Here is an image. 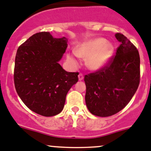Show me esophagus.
Here are the masks:
<instances>
[{"label": "esophagus", "instance_id": "34e87169", "mask_svg": "<svg viewBox=\"0 0 151 151\" xmlns=\"http://www.w3.org/2000/svg\"><path fill=\"white\" fill-rule=\"evenodd\" d=\"M83 78H84L83 74L82 73H79V74H78V80H79V81H81V80H83Z\"/></svg>", "mask_w": 151, "mask_h": 151}]
</instances>
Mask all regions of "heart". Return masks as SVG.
Here are the masks:
<instances>
[{
  "label": "heart",
  "mask_w": 151,
  "mask_h": 151,
  "mask_svg": "<svg viewBox=\"0 0 151 151\" xmlns=\"http://www.w3.org/2000/svg\"><path fill=\"white\" fill-rule=\"evenodd\" d=\"M77 56L87 58V67L93 70L103 68L111 59L114 52V46L112 43L107 42L103 38H97L81 44L75 50ZM67 59L74 65L78 64L76 56L69 54Z\"/></svg>",
  "instance_id": "obj_1"
}]
</instances>
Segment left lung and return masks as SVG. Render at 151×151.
<instances>
[{
  "label": "left lung",
  "mask_w": 151,
  "mask_h": 151,
  "mask_svg": "<svg viewBox=\"0 0 151 151\" xmlns=\"http://www.w3.org/2000/svg\"><path fill=\"white\" fill-rule=\"evenodd\" d=\"M121 43L107 64L85 75V101L95 116L107 117L122 110L131 100L140 82V58L127 37L116 33Z\"/></svg>",
  "instance_id": "8db88e82"
}]
</instances>
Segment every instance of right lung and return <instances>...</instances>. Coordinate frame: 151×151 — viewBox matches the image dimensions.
<instances>
[{"label": "right lung", "instance_id": "add662e5", "mask_svg": "<svg viewBox=\"0 0 151 151\" xmlns=\"http://www.w3.org/2000/svg\"><path fill=\"white\" fill-rule=\"evenodd\" d=\"M67 41L65 37L53 38L48 32H41L32 35L17 50L15 90L29 109L43 116L62 111L67 93L78 80V73L65 71L58 64Z\"/></svg>", "mask_w": 151, "mask_h": 151}]
</instances>
